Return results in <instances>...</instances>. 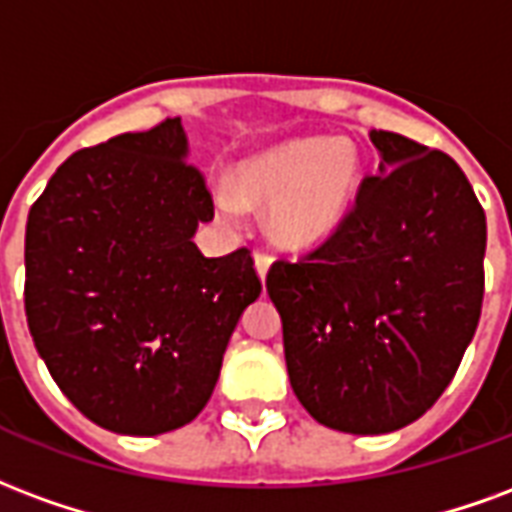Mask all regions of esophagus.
<instances>
[{"label":"esophagus","instance_id":"obj_1","mask_svg":"<svg viewBox=\"0 0 512 512\" xmlns=\"http://www.w3.org/2000/svg\"><path fill=\"white\" fill-rule=\"evenodd\" d=\"M253 264H256V272H259V278L264 281L267 278V272H270V264H272V256L264 251H256L253 253Z\"/></svg>","mask_w":512,"mask_h":512}]
</instances>
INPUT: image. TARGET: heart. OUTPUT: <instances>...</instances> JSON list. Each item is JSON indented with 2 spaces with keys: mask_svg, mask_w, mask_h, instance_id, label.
I'll return each instance as SVG.
<instances>
[{
  "mask_svg": "<svg viewBox=\"0 0 512 512\" xmlns=\"http://www.w3.org/2000/svg\"><path fill=\"white\" fill-rule=\"evenodd\" d=\"M360 182L363 158L349 138L308 136L240 163L237 185L220 182L215 201L229 218L270 207L272 237L286 248H311L341 226Z\"/></svg>",
  "mask_w": 512,
  "mask_h": 512,
  "instance_id": "1",
  "label": "heart"
}]
</instances>
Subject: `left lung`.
<instances>
[{"label":"left lung","mask_w":512,"mask_h":512,"mask_svg":"<svg viewBox=\"0 0 512 512\" xmlns=\"http://www.w3.org/2000/svg\"><path fill=\"white\" fill-rule=\"evenodd\" d=\"M382 155L354 207L300 261H275L289 382L316 423L390 434L423 417L483 308L486 212L450 155L371 130Z\"/></svg>","instance_id":"1"}]
</instances>
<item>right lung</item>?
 Here are the masks:
<instances>
[{"instance_id": "right-lung-1", "label": "right lung", "mask_w": 512, "mask_h": 512, "mask_svg": "<svg viewBox=\"0 0 512 512\" xmlns=\"http://www.w3.org/2000/svg\"><path fill=\"white\" fill-rule=\"evenodd\" d=\"M212 196L179 117L78 149L26 220L29 333L59 390L114 434L182 428L207 406L242 311L248 248L207 259Z\"/></svg>"}]
</instances>
